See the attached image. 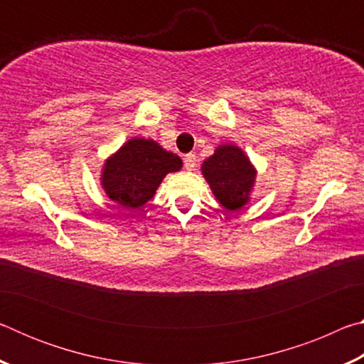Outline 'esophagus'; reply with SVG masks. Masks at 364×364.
I'll return each instance as SVG.
<instances>
[{"instance_id":"obj_1","label":"esophagus","mask_w":364,"mask_h":364,"mask_svg":"<svg viewBox=\"0 0 364 364\" xmlns=\"http://www.w3.org/2000/svg\"><path fill=\"white\" fill-rule=\"evenodd\" d=\"M197 167V159H196V154H186L184 156V168L193 171Z\"/></svg>"}]
</instances>
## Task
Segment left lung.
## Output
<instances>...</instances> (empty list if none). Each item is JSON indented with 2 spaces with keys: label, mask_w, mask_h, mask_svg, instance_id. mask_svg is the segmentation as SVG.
I'll list each match as a JSON object with an SVG mask.
<instances>
[{
  "label": "left lung",
  "mask_w": 364,
  "mask_h": 364,
  "mask_svg": "<svg viewBox=\"0 0 364 364\" xmlns=\"http://www.w3.org/2000/svg\"><path fill=\"white\" fill-rule=\"evenodd\" d=\"M202 175L220 204L226 210L236 212L249 202L257 170L242 149L234 144H221L213 156L204 160Z\"/></svg>",
  "instance_id": "left-lung-1"
}]
</instances>
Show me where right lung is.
I'll return each mask as SVG.
<instances>
[{"label": "right lung", "instance_id": "1", "mask_svg": "<svg viewBox=\"0 0 364 364\" xmlns=\"http://www.w3.org/2000/svg\"><path fill=\"white\" fill-rule=\"evenodd\" d=\"M181 167V159L156 141L133 138L106 160L101 184L117 204L139 208L152 199L165 175Z\"/></svg>", "mask_w": 364, "mask_h": 364}]
</instances>
